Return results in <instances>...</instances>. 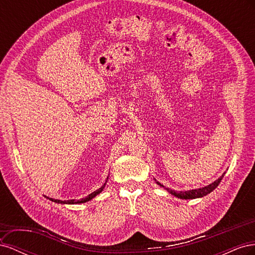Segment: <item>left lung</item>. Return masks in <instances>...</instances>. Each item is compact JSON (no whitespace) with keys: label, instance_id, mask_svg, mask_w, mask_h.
Instances as JSON below:
<instances>
[{"label":"left lung","instance_id":"8db88e82","mask_svg":"<svg viewBox=\"0 0 255 255\" xmlns=\"http://www.w3.org/2000/svg\"><path fill=\"white\" fill-rule=\"evenodd\" d=\"M225 174H226V172L223 173V174L219 177L218 180H216V181H215V182H213L212 184L207 185V186L202 187V188L191 189V190H187V191H174V190H172V189H169V188H166V189H167V191L170 192L171 195H173L174 197L180 198V199L188 200V199L202 198V197H204V196H206V195L210 194V192H212L216 187L218 186V185H219V184H220V182H221V180H222L223 175H225ZM157 184L159 185V186H161V187H165L164 185H161V184H160V183H158V182H157Z\"/></svg>","mask_w":255,"mask_h":255}]
</instances>
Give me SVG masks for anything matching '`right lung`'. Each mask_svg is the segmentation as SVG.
<instances>
[{
    "instance_id": "add662e5",
    "label": "right lung",
    "mask_w": 255,
    "mask_h": 255,
    "mask_svg": "<svg viewBox=\"0 0 255 255\" xmlns=\"http://www.w3.org/2000/svg\"><path fill=\"white\" fill-rule=\"evenodd\" d=\"M107 180H109V177H107ZM107 180L105 181V183H104V185L103 186L101 187V188H99V189H97L96 191H94V192H91L90 195H88L86 198H83V199H80V200H67V201H61V200H57V199H52V198H49L51 201H53V202H55V203H61V204H80V203H85V202H88V201H90L91 199H94L97 195H99L100 192H101L103 189H104V187H105V185H106V182H107Z\"/></svg>"
}]
</instances>
